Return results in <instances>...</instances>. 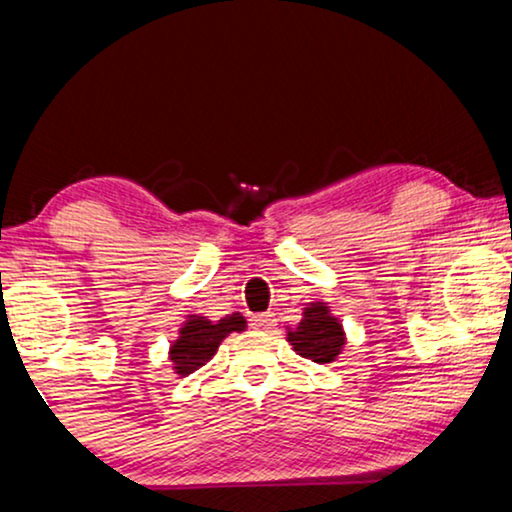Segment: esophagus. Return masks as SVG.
<instances>
[{
  "instance_id": "esophagus-1",
  "label": "esophagus",
  "mask_w": 512,
  "mask_h": 512,
  "mask_svg": "<svg viewBox=\"0 0 512 512\" xmlns=\"http://www.w3.org/2000/svg\"><path fill=\"white\" fill-rule=\"evenodd\" d=\"M251 325H254L256 330H270V327L275 325V315L273 313H256V315H251Z\"/></svg>"
}]
</instances>
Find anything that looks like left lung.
I'll list each match as a JSON object with an SVG mask.
<instances>
[{
    "instance_id": "obj_1",
    "label": "left lung",
    "mask_w": 512,
    "mask_h": 512,
    "mask_svg": "<svg viewBox=\"0 0 512 512\" xmlns=\"http://www.w3.org/2000/svg\"><path fill=\"white\" fill-rule=\"evenodd\" d=\"M294 351L311 358L313 363H332L344 346V332L337 318H332L327 306L311 304L304 311V320L287 332Z\"/></svg>"
}]
</instances>
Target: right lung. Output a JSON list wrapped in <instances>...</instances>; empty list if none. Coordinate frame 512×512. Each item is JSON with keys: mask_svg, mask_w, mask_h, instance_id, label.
<instances>
[{"mask_svg": "<svg viewBox=\"0 0 512 512\" xmlns=\"http://www.w3.org/2000/svg\"><path fill=\"white\" fill-rule=\"evenodd\" d=\"M244 327L246 320L239 313L227 315L218 323L204 320L201 315H192L180 330L178 342L170 346V361L180 375H189V372L199 370L201 365L211 361L227 334L242 332Z\"/></svg>", "mask_w": 512, "mask_h": 512, "instance_id": "right-lung-1", "label": "right lung"}]
</instances>
